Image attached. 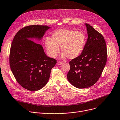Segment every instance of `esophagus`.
I'll return each instance as SVG.
<instances>
[{
    "instance_id": "obj_1",
    "label": "esophagus",
    "mask_w": 120,
    "mask_h": 120,
    "mask_svg": "<svg viewBox=\"0 0 120 120\" xmlns=\"http://www.w3.org/2000/svg\"><path fill=\"white\" fill-rule=\"evenodd\" d=\"M62 63V62L61 61H57V64L58 65H61V64Z\"/></svg>"
}]
</instances>
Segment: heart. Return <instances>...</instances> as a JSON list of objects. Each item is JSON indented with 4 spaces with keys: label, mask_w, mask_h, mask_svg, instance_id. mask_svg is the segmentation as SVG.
<instances>
[{
    "label": "heart",
    "mask_w": 120,
    "mask_h": 120,
    "mask_svg": "<svg viewBox=\"0 0 120 120\" xmlns=\"http://www.w3.org/2000/svg\"><path fill=\"white\" fill-rule=\"evenodd\" d=\"M52 40L48 38L45 41L46 47L51 57L57 56L61 50L62 57L73 59L78 57L84 50L86 43L85 34L81 31L60 29L53 33Z\"/></svg>",
    "instance_id": "b5f03b06"
}]
</instances>
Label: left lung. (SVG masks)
<instances>
[{
	"label": "left lung",
	"mask_w": 120,
	"mask_h": 120,
	"mask_svg": "<svg viewBox=\"0 0 120 120\" xmlns=\"http://www.w3.org/2000/svg\"><path fill=\"white\" fill-rule=\"evenodd\" d=\"M88 38L81 54L70 61L67 77L74 86L85 88L94 85L106 65L107 49L104 37L93 27L86 23Z\"/></svg>",
	"instance_id": "1"
}]
</instances>
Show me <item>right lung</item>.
Instances as JSON below:
<instances>
[{
  "mask_svg": "<svg viewBox=\"0 0 120 120\" xmlns=\"http://www.w3.org/2000/svg\"><path fill=\"white\" fill-rule=\"evenodd\" d=\"M50 27L29 25L18 31L12 40L9 56L11 70L16 81L30 91L42 88L48 82L57 60L45 55L42 46L28 38L40 39Z\"/></svg>",
  "mask_w": 120,
  "mask_h": 120,
  "instance_id": "right-lung-1",
  "label": "right lung"
}]
</instances>
